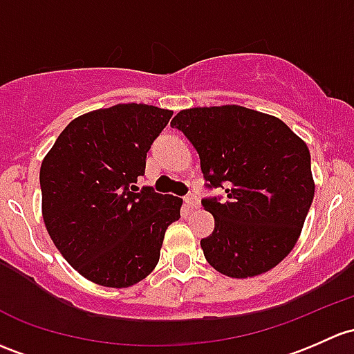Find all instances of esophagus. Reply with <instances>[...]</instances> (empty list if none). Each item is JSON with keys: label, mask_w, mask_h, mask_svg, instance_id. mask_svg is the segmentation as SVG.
<instances>
[{"label": "esophagus", "mask_w": 354, "mask_h": 354, "mask_svg": "<svg viewBox=\"0 0 354 354\" xmlns=\"http://www.w3.org/2000/svg\"><path fill=\"white\" fill-rule=\"evenodd\" d=\"M185 203H187L189 208H198L200 207V198L196 195H188V196H185Z\"/></svg>", "instance_id": "34e87169"}]
</instances>
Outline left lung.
<instances>
[{"label": "left lung", "mask_w": 354, "mask_h": 354, "mask_svg": "<svg viewBox=\"0 0 354 354\" xmlns=\"http://www.w3.org/2000/svg\"><path fill=\"white\" fill-rule=\"evenodd\" d=\"M171 127L196 149L207 187L227 193L202 200L215 218L200 241L210 266L249 278L283 261L314 200L307 144L280 118L239 105L181 110Z\"/></svg>", "instance_id": "left-lung-1"}]
</instances>
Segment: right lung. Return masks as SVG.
Masks as SVG:
<instances>
[{
  "label": "right lung",
  "mask_w": 354,
  "mask_h": 354,
  "mask_svg": "<svg viewBox=\"0 0 354 354\" xmlns=\"http://www.w3.org/2000/svg\"><path fill=\"white\" fill-rule=\"evenodd\" d=\"M173 111L118 103L81 115L40 166L42 217L66 261L84 278L127 288L159 261L167 225L183 200L146 187V156Z\"/></svg>",
  "instance_id": "obj_1"
}]
</instances>
